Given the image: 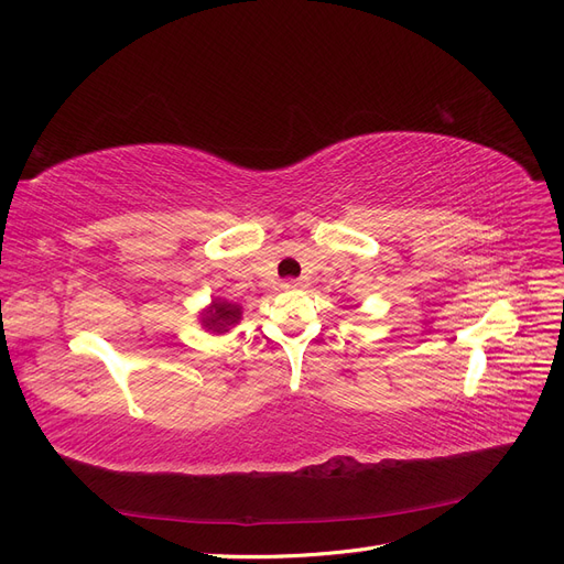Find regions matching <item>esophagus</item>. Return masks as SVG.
Here are the masks:
<instances>
[{
  "mask_svg": "<svg viewBox=\"0 0 564 564\" xmlns=\"http://www.w3.org/2000/svg\"><path fill=\"white\" fill-rule=\"evenodd\" d=\"M282 286L284 289H299V286H305V280H286Z\"/></svg>",
  "mask_w": 564,
  "mask_h": 564,
  "instance_id": "1",
  "label": "esophagus"
}]
</instances>
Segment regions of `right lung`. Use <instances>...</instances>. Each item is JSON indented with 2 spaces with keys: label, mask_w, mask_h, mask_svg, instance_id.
<instances>
[{
  "label": "right lung",
  "mask_w": 564,
  "mask_h": 564,
  "mask_svg": "<svg viewBox=\"0 0 564 564\" xmlns=\"http://www.w3.org/2000/svg\"><path fill=\"white\" fill-rule=\"evenodd\" d=\"M240 319H242V305L230 303L226 299H214L199 322L204 329H209L214 334H224L230 327H235Z\"/></svg>",
  "instance_id": "add662e5"
}]
</instances>
